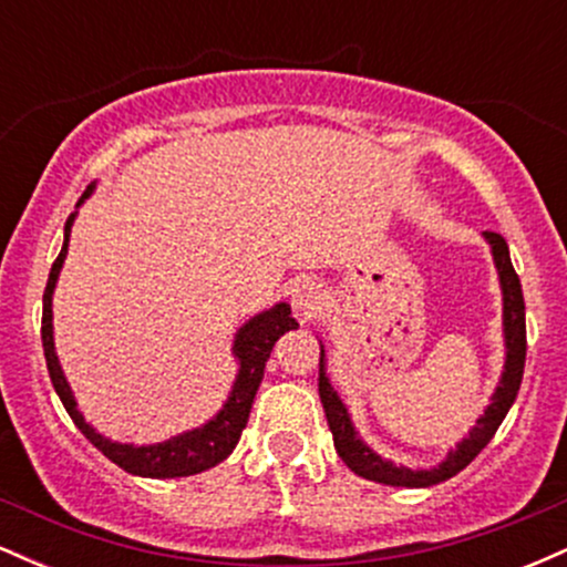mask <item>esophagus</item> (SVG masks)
I'll use <instances>...</instances> for the list:
<instances>
[{
	"mask_svg": "<svg viewBox=\"0 0 567 567\" xmlns=\"http://www.w3.org/2000/svg\"><path fill=\"white\" fill-rule=\"evenodd\" d=\"M320 303H322L320 285H315V282H309V279H303V282H298L296 288H292V306H296V311L301 317L317 315Z\"/></svg>",
	"mask_w": 567,
	"mask_h": 567,
	"instance_id": "obj_1",
	"label": "esophagus"
}]
</instances>
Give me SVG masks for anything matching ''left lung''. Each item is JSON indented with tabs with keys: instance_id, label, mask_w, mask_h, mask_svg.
<instances>
[{
	"instance_id": "left-lung-1",
	"label": "left lung",
	"mask_w": 567,
	"mask_h": 567,
	"mask_svg": "<svg viewBox=\"0 0 567 567\" xmlns=\"http://www.w3.org/2000/svg\"><path fill=\"white\" fill-rule=\"evenodd\" d=\"M483 237L485 243L491 245L493 264H496L498 269L501 296H504V373H501L496 392L491 396V405H487L485 413L477 419V426H472L470 437L461 440L458 445H455V451L447 453V458L442 461V464L432 466V470H408V466H396L394 461L381 458L379 453L370 451L360 434H357L347 405H343L341 396H338L333 383L328 379V373H324V347L320 343V400L324 415H328L330 432H333V445L343 464H347L354 474H360V477L396 487H432L437 483H445V480L455 477V474L466 470V466L477 458L480 451L493 440L501 421L509 413L514 396L519 392V383H523L525 347H528V341H525L523 285H519L517 271H514L512 266L506 239L496 231H483Z\"/></svg>"
}]
</instances>
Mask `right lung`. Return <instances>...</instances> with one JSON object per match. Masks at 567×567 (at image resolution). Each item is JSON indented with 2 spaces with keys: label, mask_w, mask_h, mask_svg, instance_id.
Segmentation results:
<instances>
[{
  "label": "right lung",
  "mask_w": 567,
  "mask_h": 567,
  "mask_svg": "<svg viewBox=\"0 0 567 567\" xmlns=\"http://www.w3.org/2000/svg\"><path fill=\"white\" fill-rule=\"evenodd\" d=\"M95 184L84 188V194L76 202V207L82 205L84 199L93 194ZM76 213H71L66 220V229H63V247L58 252L53 269H50L48 288H44L42 296V347H44V360H48L50 381H53L58 396H61L63 408L71 415L76 429L87 437L93 445L106 455L109 461H114L120 470L130 474H138V477H154V480H171V477H188V474H199L210 466L220 464L226 455H231L234 447H237L239 434L247 426V419H250L252 400H256L258 386L264 381V368L266 360H269L271 349H275L277 338L288 330H296L298 322L292 320L290 303H275L271 309L261 311L252 320H247L243 328L234 336V357L239 360L237 381H234L229 400L224 402V408L213 415L207 424H202L192 432L178 434V437H171L165 442H157V445H127V442H112L103 434H97L93 426L84 421V415L76 408L74 392H71L66 375H63L61 362H58L55 354V341H53V292L58 275H61L63 261H66L69 252V234L71 226H74Z\"/></svg>",
  "instance_id": "1"
}]
</instances>
